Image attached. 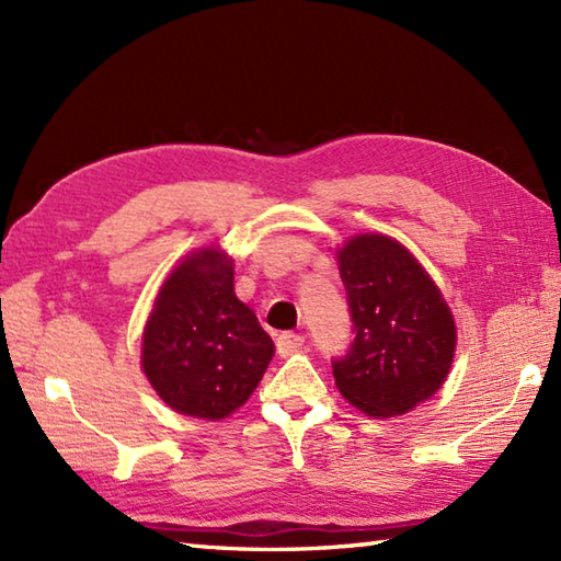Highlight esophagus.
Here are the masks:
<instances>
[{"label":"esophagus","mask_w":561,"mask_h":561,"mask_svg":"<svg viewBox=\"0 0 561 561\" xmlns=\"http://www.w3.org/2000/svg\"><path fill=\"white\" fill-rule=\"evenodd\" d=\"M304 347V335L301 332H282L277 337V352L279 356H291Z\"/></svg>","instance_id":"esophagus-1"}]
</instances>
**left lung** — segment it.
I'll list each match as a JSON object with an SVG mask.
<instances>
[{
	"instance_id": "1",
	"label": "left lung",
	"mask_w": 561,
	"mask_h": 561,
	"mask_svg": "<svg viewBox=\"0 0 561 561\" xmlns=\"http://www.w3.org/2000/svg\"><path fill=\"white\" fill-rule=\"evenodd\" d=\"M352 342L332 376L354 408L398 416L432 398L456 352V323L410 250L386 236H356L340 250Z\"/></svg>"
}]
</instances>
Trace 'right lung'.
<instances>
[{"label": "right lung", "mask_w": 561, "mask_h": 561, "mask_svg": "<svg viewBox=\"0 0 561 561\" xmlns=\"http://www.w3.org/2000/svg\"><path fill=\"white\" fill-rule=\"evenodd\" d=\"M272 354V337L236 299L231 257L209 248L165 279L145 328L141 366L175 412L224 420L253 396Z\"/></svg>", "instance_id": "1"}]
</instances>
